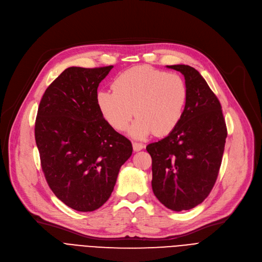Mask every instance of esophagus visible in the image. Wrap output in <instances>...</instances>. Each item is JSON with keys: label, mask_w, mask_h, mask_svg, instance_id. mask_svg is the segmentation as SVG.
Returning <instances> with one entry per match:
<instances>
[{"label": "esophagus", "mask_w": 262, "mask_h": 262, "mask_svg": "<svg viewBox=\"0 0 262 262\" xmlns=\"http://www.w3.org/2000/svg\"><path fill=\"white\" fill-rule=\"evenodd\" d=\"M133 148H134V151H140V150H142V149L144 148V145L135 142V143H133Z\"/></svg>", "instance_id": "obj_1"}]
</instances>
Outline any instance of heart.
Masks as SVG:
<instances>
[{
  "label": "heart",
  "mask_w": 262,
  "mask_h": 262,
  "mask_svg": "<svg viewBox=\"0 0 262 262\" xmlns=\"http://www.w3.org/2000/svg\"><path fill=\"white\" fill-rule=\"evenodd\" d=\"M113 90L97 93V104L105 121L123 132L134 115L138 116L128 129L135 139L170 134L180 123L188 98L185 80L176 73L149 66L130 68L113 82Z\"/></svg>",
  "instance_id": "1"
}]
</instances>
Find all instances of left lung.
<instances>
[{"instance_id":"left-lung-1","label":"left lung","mask_w":262,"mask_h":262,"mask_svg":"<svg viewBox=\"0 0 262 262\" xmlns=\"http://www.w3.org/2000/svg\"><path fill=\"white\" fill-rule=\"evenodd\" d=\"M185 77L188 98L178 126L146 150L152 160V191L170 210L192 209L216 182L227 138L221 103L198 70L167 66Z\"/></svg>"}]
</instances>
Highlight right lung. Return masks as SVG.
Returning a JSON list of instances; mask_svg holds the SVG:
<instances>
[{
  "instance_id": "add662e5",
  "label": "right lung",
  "mask_w": 262,
  "mask_h": 262,
  "mask_svg": "<svg viewBox=\"0 0 262 262\" xmlns=\"http://www.w3.org/2000/svg\"><path fill=\"white\" fill-rule=\"evenodd\" d=\"M113 66L71 67L46 90L35 121L41 168L53 193L76 211L91 212L111 196L133 152L97 104V89Z\"/></svg>"
}]
</instances>
